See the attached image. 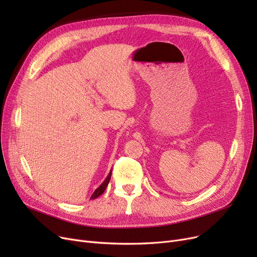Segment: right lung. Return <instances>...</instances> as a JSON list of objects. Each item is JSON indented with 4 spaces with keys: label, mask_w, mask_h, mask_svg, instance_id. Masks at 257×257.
<instances>
[{
    "label": "right lung",
    "mask_w": 257,
    "mask_h": 257,
    "mask_svg": "<svg viewBox=\"0 0 257 257\" xmlns=\"http://www.w3.org/2000/svg\"><path fill=\"white\" fill-rule=\"evenodd\" d=\"M111 172H112V171H110V172H109V174H108V176H107V177H106V179L103 181V183H102V184L97 188L96 191L93 192V194L91 195L90 199H96V198H98L99 196H101V195L104 193V191L106 190V187H107L108 183H109V181H110Z\"/></svg>",
    "instance_id": "obj_1"
}]
</instances>
